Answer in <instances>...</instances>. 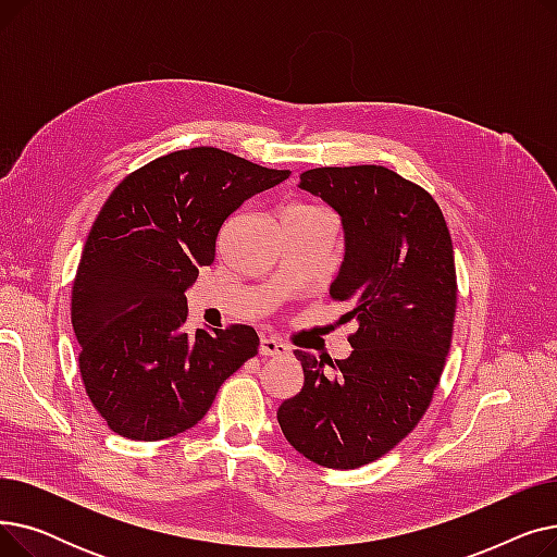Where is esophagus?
<instances>
[{"mask_svg": "<svg viewBox=\"0 0 557 557\" xmlns=\"http://www.w3.org/2000/svg\"><path fill=\"white\" fill-rule=\"evenodd\" d=\"M259 355L261 357H286L288 347L282 341H275L271 336H261L259 341Z\"/></svg>", "mask_w": 557, "mask_h": 557, "instance_id": "esophagus-1", "label": "esophagus"}]
</instances>
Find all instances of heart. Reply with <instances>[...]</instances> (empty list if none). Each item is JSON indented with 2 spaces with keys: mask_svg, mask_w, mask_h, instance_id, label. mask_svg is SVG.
<instances>
[{
  "mask_svg": "<svg viewBox=\"0 0 557 557\" xmlns=\"http://www.w3.org/2000/svg\"><path fill=\"white\" fill-rule=\"evenodd\" d=\"M294 210H309V208H294Z\"/></svg>",
  "mask_w": 557,
  "mask_h": 557,
  "instance_id": "b5f03b06",
  "label": "heart"
}]
</instances>
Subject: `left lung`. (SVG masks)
Here are the masks:
<instances>
[{"label":"left lung","instance_id":"8db88e82","mask_svg":"<svg viewBox=\"0 0 557 557\" xmlns=\"http://www.w3.org/2000/svg\"><path fill=\"white\" fill-rule=\"evenodd\" d=\"M298 187L341 216L345 255L330 294L352 309L357 332L347 359L298 349L305 386L282 401L277 422L305 458L355 470L416 429L441 382L456 315L454 246L431 194L386 166L309 169Z\"/></svg>","mask_w":557,"mask_h":557}]
</instances>
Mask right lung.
Instances as JSON below:
<instances>
[{"label":"right lung","instance_id":"add662e5","mask_svg":"<svg viewBox=\"0 0 557 557\" xmlns=\"http://www.w3.org/2000/svg\"><path fill=\"white\" fill-rule=\"evenodd\" d=\"M290 171L196 146L133 171L101 208L78 261L72 327L87 397L131 441L191 429L257 355L248 325L187 336L185 290L210 267L225 219Z\"/></svg>","mask_w":557,"mask_h":557}]
</instances>
